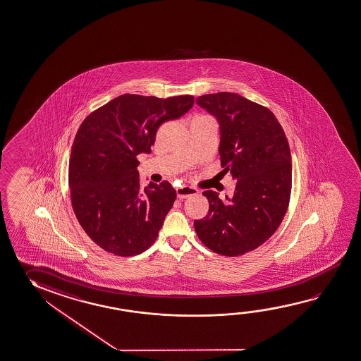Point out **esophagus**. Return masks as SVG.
Segmentation results:
<instances>
[{
	"label": "esophagus",
	"instance_id": "1",
	"mask_svg": "<svg viewBox=\"0 0 361 361\" xmlns=\"http://www.w3.org/2000/svg\"><path fill=\"white\" fill-rule=\"evenodd\" d=\"M198 195V190L195 188H192V187H180V188L177 189V195L179 200H184V198H187L189 195Z\"/></svg>",
	"mask_w": 361,
	"mask_h": 361
}]
</instances>
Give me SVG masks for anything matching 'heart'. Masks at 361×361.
<instances>
[{
  "label": "heart",
  "mask_w": 361,
  "mask_h": 361,
  "mask_svg": "<svg viewBox=\"0 0 361 361\" xmlns=\"http://www.w3.org/2000/svg\"><path fill=\"white\" fill-rule=\"evenodd\" d=\"M197 118H202V116H197Z\"/></svg>",
  "instance_id": "1"
}]
</instances>
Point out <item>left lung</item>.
<instances>
[{
  "label": "left lung",
  "mask_w": 361,
  "mask_h": 361,
  "mask_svg": "<svg viewBox=\"0 0 361 361\" xmlns=\"http://www.w3.org/2000/svg\"><path fill=\"white\" fill-rule=\"evenodd\" d=\"M197 104L219 123L224 173L235 193L222 200L206 190L209 211L195 221L198 238L218 255L235 257L256 250L275 233L286 214L292 183L291 152L275 115L235 92L207 94Z\"/></svg>",
  "instance_id": "obj_1"
}]
</instances>
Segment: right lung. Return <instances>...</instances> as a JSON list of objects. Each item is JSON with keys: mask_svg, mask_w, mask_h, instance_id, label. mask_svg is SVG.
Wrapping results in <instances>:
<instances>
[{"mask_svg": "<svg viewBox=\"0 0 361 361\" xmlns=\"http://www.w3.org/2000/svg\"><path fill=\"white\" fill-rule=\"evenodd\" d=\"M193 103L192 95L124 94L81 123L70 154L71 204L86 235L105 251L129 257L157 240L177 193L166 180L142 188L137 157L150 153L158 128Z\"/></svg>", "mask_w": 361, "mask_h": 361, "instance_id": "add662e5", "label": "right lung"}]
</instances>
